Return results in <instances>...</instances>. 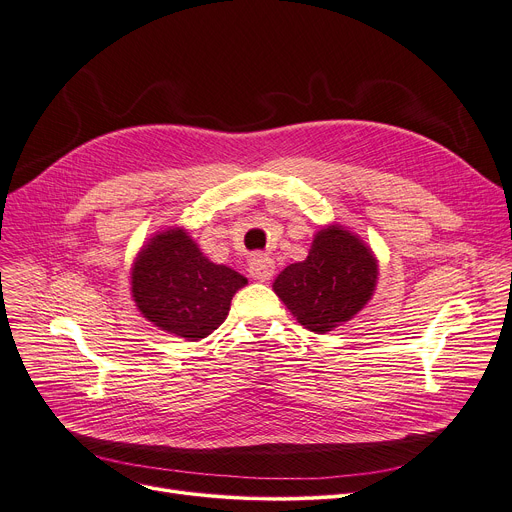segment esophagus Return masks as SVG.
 Here are the masks:
<instances>
[{
  "label": "esophagus",
  "instance_id": "1",
  "mask_svg": "<svg viewBox=\"0 0 512 512\" xmlns=\"http://www.w3.org/2000/svg\"><path fill=\"white\" fill-rule=\"evenodd\" d=\"M249 272L255 280L267 282L276 272V263L272 257H267V255H255L249 263Z\"/></svg>",
  "mask_w": 512,
  "mask_h": 512
}]
</instances>
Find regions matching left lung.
<instances>
[{
	"instance_id": "obj_1",
	"label": "left lung",
	"mask_w": 512,
	"mask_h": 512,
	"mask_svg": "<svg viewBox=\"0 0 512 512\" xmlns=\"http://www.w3.org/2000/svg\"><path fill=\"white\" fill-rule=\"evenodd\" d=\"M378 274V259L365 242L330 224L315 232L307 259L284 267L272 288L301 326L328 334L371 301Z\"/></svg>"
}]
</instances>
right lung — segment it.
<instances>
[{
	"label": "right lung",
	"instance_id": "obj_1",
	"mask_svg": "<svg viewBox=\"0 0 512 512\" xmlns=\"http://www.w3.org/2000/svg\"><path fill=\"white\" fill-rule=\"evenodd\" d=\"M247 278L209 261L184 228L153 234L134 257L130 294L157 330L197 342L218 330Z\"/></svg>",
	"mask_w": 512,
	"mask_h": 512
}]
</instances>
